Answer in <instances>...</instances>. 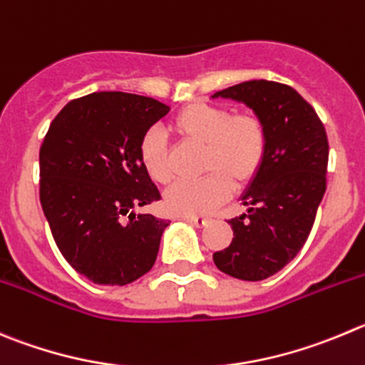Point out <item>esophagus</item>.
<instances>
[{
    "label": "esophagus",
    "instance_id": "1",
    "mask_svg": "<svg viewBox=\"0 0 365 365\" xmlns=\"http://www.w3.org/2000/svg\"><path fill=\"white\" fill-rule=\"evenodd\" d=\"M183 220L189 221V223L194 225V227H205V225L209 223V220L203 216H185Z\"/></svg>",
    "mask_w": 365,
    "mask_h": 365
}]
</instances>
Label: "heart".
<instances>
[{"label":"heart","instance_id":"b5f03b06","mask_svg":"<svg viewBox=\"0 0 365 365\" xmlns=\"http://www.w3.org/2000/svg\"><path fill=\"white\" fill-rule=\"evenodd\" d=\"M173 128L185 140L203 145V178L178 182L165 192V207L178 216L209 214L229 198L234 185L250 183L267 156V128L255 115H234L223 106L196 102L183 108ZM140 162L149 178L171 180L167 145L162 133H145L140 140Z\"/></svg>","mask_w":365,"mask_h":365}]
</instances>
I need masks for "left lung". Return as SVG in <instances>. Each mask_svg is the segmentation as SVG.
Listing matches in <instances>:
<instances>
[{
    "label": "left lung",
    "instance_id": "8db88e82",
    "mask_svg": "<svg viewBox=\"0 0 365 365\" xmlns=\"http://www.w3.org/2000/svg\"><path fill=\"white\" fill-rule=\"evenodd\" d=\"M241 102L267 128V156L241 194L247 212L232 217V243L214 252V264L241 281H263L299 254L326 192L328 136L312 106L272 81H247L212 98Z\"/></svg>",
    "mask_w": 365,
    "mask_h": 365
}]
</instances>
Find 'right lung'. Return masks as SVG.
Returning a JSON list of instances; mask_svg holds the SVG:
<instances>
[{
	"label": "right lung",
	"instance_id": "right-lung-1",
	"mask_svg": "<svg viewBox=\"0 0 365 365\" xmlns=\"http://www.w3.org/2000/svg\"><path fill=\"white\" fill-rule=\"evenodd\" d=\"M169 110L151 97L98 91L68 102L44 136V217L68 264L95 284H129L155 264L169 221L136 214L160 200L138 148Z\"/></svg>",
	"mask_w": 365,
	"mask_h": 365
}]
</instances>
